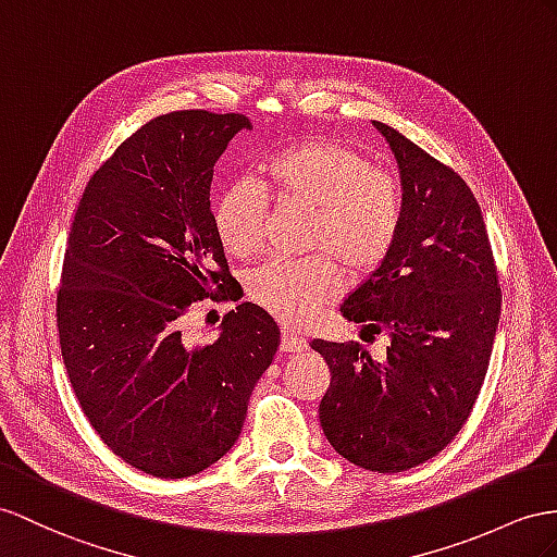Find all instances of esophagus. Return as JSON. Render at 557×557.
Instances as JSON below:
<instances>
[{
    "instance_id": "obj_1",
    "label": "esophagus",
    "mask_w": 557,
    "mask_h": 557,
    "mask_svg": "<svg viewBox=\"0 0 557 557\" xmlns=\"http://www.w3.org/2000/svg\"><path fill=\"white\" fill-rule=\"evenodd\" d=\"M306 348H308L306 338L298 336L294 330H289V326H282V338H280V350L282 352H301Z\"/></svg>"
}]
</instances>
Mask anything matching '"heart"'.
I'll return each mask as SVG.
<instances>
[{
	"label": "heart",
	"instance_id": "heart-1",
	"mask_svg": "<svg viewBox=\"0 0 557 557\" xmlns=\"http://www.w3.org/2000/svg\"><path fill=\"white\" fill-rule=\"evenodd\" d=\"M265 190L282 205L312 211L308 259H273L247 277L253 304L287 324H304L341 294V268L367 277L386 263L405 216L400 181L341 140L312 138L263 162ZM237 181L216 207V231L227 253L249 256L263 245L268 195Z\"/></svg>",
	"mask_w": 557,
	"mask_h": 557
}]
</instances>
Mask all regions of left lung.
Returning <instances> with one entry per match:
<instances>
[{
  "instance_id": "8db88e82",
  "label": "left lung",
  "mask_w": 557,
  "mask_h": 557,
  "mask_svg": "<svg viewBox=\"0 0 557 557\" xmlns=\"http://www.w3.org/2000/svg\"><path fill=\"white\" fill-rule=\"evenodd\" d=\"M395 152L405 216L376 273L341 306L364 334L391 336L386 358L360 344L312 341L332 369L320 403L330 445L374 473H400L461 431L487 374L502 287L487 227L468 183L393 126L374 122Z\"/></svg>"
}]
</instances>
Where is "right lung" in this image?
Segmentation results:
<instances>
[{
	"label": "right lung",
	"instance_id": "right-lung-1",
	"mask_svg": "<svg viewBox=\"0 0 557 557\" xmlns=\"http://www.w3.org/2000/svg\"><path fill=\"white\" fill-rule=\"evenodd\" d=\"M249 126L209 110L146 122L94 171L67 235L55 292L67 379L108 449L154 478L195 475L235 445L280 346L253 304L227 312L211 344L181 336L195 304L239 298L209 188Z\"/></svg>",
	"mask_w": 557,
	"mask_h": 557
}]
</instances>
